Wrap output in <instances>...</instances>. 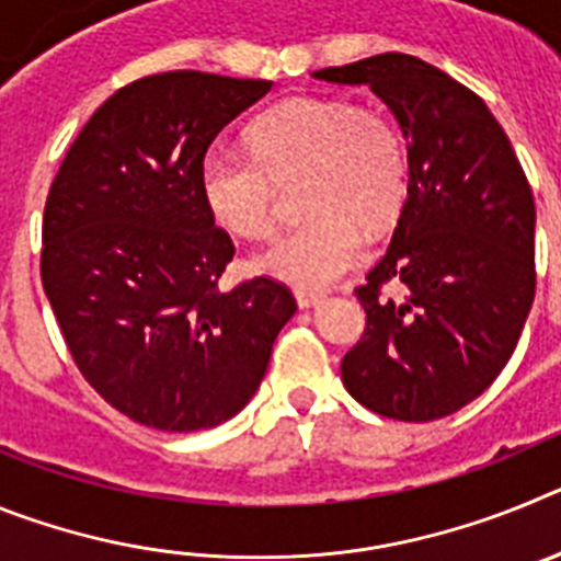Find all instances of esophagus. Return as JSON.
I'll return each instance as SVG.
<instances>
[{
  "label": "esophagus",
  "instance_id": "34e87169",
  "mask_svg": "<svg viewBox=\"0 0 561 561\" xmlns=\"http://www.w3.org/2000/svg\"><path fill=\"white\" fill-rule=\"evenodd\" d=\"M295 300L300 309H311V306H317L320 300H323V291H309V289H297L295 291Z\"/></svg>",
  "mask_w": 561,
  "mask_h": 561
}]
</instances>
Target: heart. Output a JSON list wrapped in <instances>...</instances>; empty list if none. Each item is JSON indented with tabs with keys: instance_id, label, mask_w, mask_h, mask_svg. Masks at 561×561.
<instances>
[{
	"instance_id": "obj_1",
	"label": "heart",
	"mask_w": 561,
	"mask_h": 561,
	"mask_svg": "<svg viewBox=\"0 0 561 561\" xmlns=\"http://www.w3.org/2000/svg\"><path fill=\"white\" fill-rule=\"evenodd\" d=\"M252 153L213 148L202 199L227 232L264 241L280 216V185L304 180L309 219L261 252L255 266L300 289L334 284L365 252V227L385 230L408 199V142L388 114L345 98H291L250 126Z\"/></svg>"
}]
</instances>
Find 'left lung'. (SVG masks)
<instances>
[{"mask_svg": "<svg viewBox=\"0 0 561 561\" xmlns=\"http://www.w3.org/2000/svg\"><path fill=\"white\" fill-rule=\"evenodd\" d=\"M314 78L368 83L396 114L410 162L388 252L356 289L368 323L342 356V381L388 419H444L497 379L531 311V185L489 106L433 64L381 53ZM390 279L404 301L380 295Z\"/></svg>", "mask_w": 561, "mask_h": 561, "instance_id": "1", "label": "left lung"}]
</instances>
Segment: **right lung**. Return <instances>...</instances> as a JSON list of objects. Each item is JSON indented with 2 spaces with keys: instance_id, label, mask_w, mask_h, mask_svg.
Wrapping results in <instances>:
<instances>
[{
  "instance_id": "1",
  "label": "right lung",
  "mask_w": 561,
  "mask_h": 561,
  "mask_svg": "<svg viewBox=\"0 0 561 561\" xmlns=\"http://www.w3.org/2000/svg\"><path fill=\"white\" fill-rule=\"evenodd\" d=\"M270 89L140 78L89 117L49 185L44 295L83 379L137 424L193 433L241 413L297 311L272 277L219 289L236 247L199 185L216 134Z\"/></svg>"
}]
</instances>
